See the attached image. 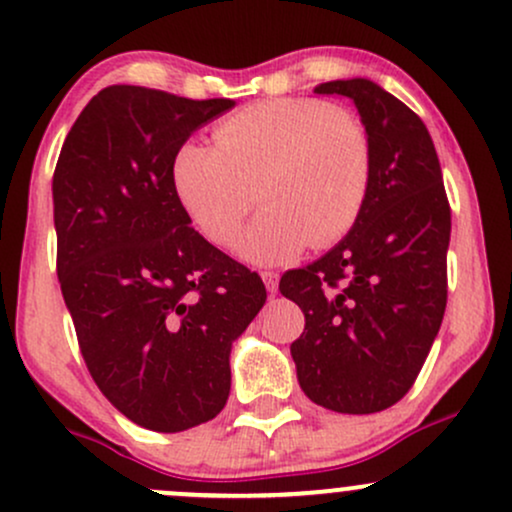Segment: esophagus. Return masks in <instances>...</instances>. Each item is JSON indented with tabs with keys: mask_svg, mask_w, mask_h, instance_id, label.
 Wrapping results in <instances>:
<instances>
[{
	"mask_svg": "<svg viewBox=\"0 0 512 512\" xmlns=\"http://www.w3.org/2000/svg\"><path fill=\"white\" fill-rule=\"evenodd\" d=\"M260 276H262L264 286H267V291L274 296L276 289H279V274H276V272H262Z\"/></svg>",
	"mask_w": 512,
	"mask_h": 512,
	"instance_id": "1",
	"label": "esophagus"
}]
</instances>
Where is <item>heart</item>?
Here are the masks:
<instances>
[{"mask_svg":"<svg viewBox=\"0 0 512 512\" xmlns=\"http://www.w3.org/2000/svg\"><path fill=\"white\" fill-rule=\"evenodd\" d=\"M173 192L204 238L231 245L255 204L238 255L257 267L330 248L354 228L370 187V144L354 115L315 98H272L190 139L170 163Z\"/></svg>","mask_w":512,"mask_h":512,"instance_id":"1","label":"heart"}]
</instances>
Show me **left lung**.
I'll return each mask as SVG.
<instances>
[{"instance_id": "1", "label": "left lung", "mask_w": 512, "mask_h": 512, "mask_svg": "<svg viewBox=\"0 0 512 512\" xmlns=\"http://www.w3.org/2000/svg\"><path fill=\"white\" fill-rule=\"evenodd\" d=\"M346 96L370 144L361 216L330 252L281 276L305 315L291 344L301 390L339 414H375L414 385L448 301L450 207L421 117L370 79L315 86Z\"/></svg>"}]
</instances>
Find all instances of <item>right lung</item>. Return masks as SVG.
I'll return each mask as SVG.
<instances>
[{
    "label": "right lung",
    "instance_id": "obj_1",
    "mask_svg": "<svg viewBox=\"0 0 512 512\" xmlns=\"http://www.w3.org/2000/svg\"><path fill=\"white\" fill-rule=\"evenodd\" d=\"M233 105L103 88L69 129L52 178L57 276L88 373L149 431L219 414L231 346L267 301L260 276L190 226L170 182L175 151Z\"/></svg>",
    "mask_w": 512,
    "mask_h": 512
}]
</instances>
